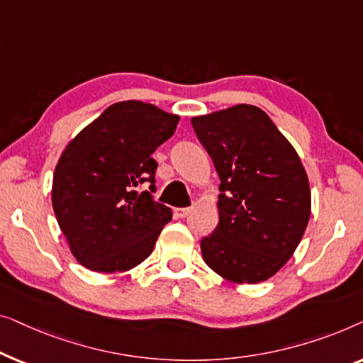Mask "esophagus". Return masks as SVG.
<instances>
[{
  "label": "esophagus",
  "instance_id": "34e87169",
  "mask_svg": "<svg viewBox=\"0 0 363 363\" xmlns=\"http://www.w3.org/2000/svg\"><path fill=\"white\" fill-rule=\"evenodd\" d=\"M189 213H191V208H189V207H186V208H174V216H176L177 218L187 217Z\"/></svg>",
  "mask_w": 363,
  "mask_h": 363
}]
</instances>
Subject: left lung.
Here are the masks:
<instances>
[{"label": "left lung", "mask_w": 363, "mask_h": 363, "mask_svg": "<svg viewBox=\"0 0 363 363\" xmlns=\"http://www.w3.org/2000/svg\"><path fill=\"white\" fill-rule=\"evenodd\" d=\"M191 123L220 177L218 225L201 240L203 262L227 281H264L293 257L308 227L303 162L258 106L235 105Z\"/></svg>", "instance_id": "left-lung-1"}]
</instances>
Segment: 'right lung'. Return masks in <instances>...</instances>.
<instances>
[{"label": "right lung", "instance_id": "1", "mask_svg": "<svg viewBox=\"0 0 363 363\" xmlns=\"http://www.w3.org/2000/svg\"><path fill=\"white\" fill-rule=\"evenodd\" d=\"M179 116L151 104L110 105L60 155L52 207L70 252L96 273L128 272L150 257L172 218L152 201L157 162L151 155L174 135ZM143 182L150 191L139 192Z\"/></svg>", "mask_w": 363, "mask_h": 363}]
</instances>
